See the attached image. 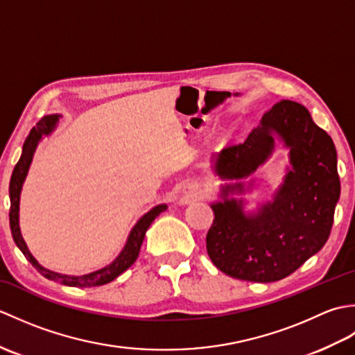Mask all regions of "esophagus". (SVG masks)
I'll return each mask as SVG.
<instances>
[{
  "label": "esophagus",
  "mask_w": 355,
  "mask_h": 355,
  "mask_svg": "<svg viewBox=\"0 0 355 355\" xmlns=\"http://www.w3.org/2000/svg\"><path fill=\"white\" fill-rule=\"evenodd\" d=\"M183 193L186 195L187 198H197L198 195H200V187H198V184H193V183H187L186 186H184V189H183Z\"/></svg>",
  "instance_id": "obj_1"
}]
</instances>
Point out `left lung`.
Returning a JSON list of instances; mask_svg holds the SVG:
<instances>
[{
  "label": "left lung",
  "mask_w": 355,
  "mask_h": 355,
  "mask_svg": "<svg viewBox=\"0 0 355 355\" xmlns=\"http://www.w3.org/2000/svg\"><path fill=\"white\" fill-rule=\"evenodd\" d=\"M281 139L291 150L283 183L274 200L245 213L240 180L265 162ZM221 200L210 205L215 214L207 232V253L223 273L241 281L275 282L291 275L325 245L340 198L337 153L329 135L313 122L297 102L281 101L238 145L212 155Z\"/></svg>",
  "instance_id": "left-lung-1"
}]
</instances>
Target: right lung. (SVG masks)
Wrapping results in <instances>:
<instances>
[{
    "mask_svg": "<svg viewBox=\"0 0 355 355\" xmlns=\"http://www.w3.org/2000/svg\"><path fill=\"white\" fill-rule=\"evenodd\" d=\"M58 114H51V116H45L42 117L40 122L36 123L30 134L27 135V139L22 145V154L19 162L15 166V169L12 172V178H10V184H9V195H10V214H9V220H10V230H12V236L15 244L18 245L22 254L26 256L28 262H32V266L40 271V273L50 279V281H56L59 284L69 285V286H80V288H85V286H97V285H105L122 275L125 270L130 268L132 263L135 262L140 252V247L143 239H145L146 230L149 229V225L153 224L155 218L164 212L168 206L166 205H158L153 207L143 215L140 220L134 224V227L131 229L130 235H128L126 244L123 245L122 252L117 254V258L112 261L108 266H105L103 268H99L96 271H92V273L87 275H80V276H71V275H62L58 273V271H51L49 268L42 267L40 262H37L33 254L30 253L28 247L26 244L24 238L21 235V229H19V200H21V191H22V184L26 182V177L30 169V164H32L35 150L40 145V141L45 135H50L53 131L56 130V125L59 122Z\"/></svg>",
    "mask_w": 355,
    "mask_h": 355,
    "instance_id": "add662e5",
    "label": "right lung"
}]
</instances>
